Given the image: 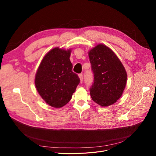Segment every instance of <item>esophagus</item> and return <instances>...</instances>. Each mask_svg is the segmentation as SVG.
Segmentation results:
<instances>
[{
	"mask_svg": "<svg viewBox=\"0 0 156 156\" xmlns=\"http://www.w3.org/2000/svg\"><path fill=\"white\" fill-rule=\"evenodd\" d=\"M79 79H80V82L82 83V82H83V74H82V73H80V74H79Z\"/></svg>",
	"mask_w": 156,
	"mask_h": 156,
	"instance_id": "34e87169",
	"label": "esophagus"
}]
</instances>
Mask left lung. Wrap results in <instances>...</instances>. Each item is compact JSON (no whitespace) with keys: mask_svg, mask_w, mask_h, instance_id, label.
I'll use <instances>...</instances> for the list:
<instances>
[{"mask_svg":"<svg viewBox=\"0 0 156 156\" xmlns=\"http://www.w3.org/2000/svg\"><path fill=\"white\" fill-rule=\"evenodd\" d=\"M94 73L90 88L92 100L102 107L112 105L121 97L127 82V73L110 48L99 44L88 52Z\"/></svg>","mask_w":156,"mask_h":156,"instance_id":"1","label":"left lung"}]
</instances>
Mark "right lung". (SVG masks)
<instances>
[{"instance_id":"1","label":"right lung","mask_w":156,"mask_h":156,"mask_svg":"<svg viewBox=\"0 0 156 156\" xmlns=\"http://www.w3.org/2000/svg\"><path fill=\"white\" fill-rule=\"evenodd\" d=\"M70 54V49H51L42 59L36 73L37 91L48 105L55 108L66 105L80 83L78 75L72 72Z\"/></svg>"}]
</instances>
